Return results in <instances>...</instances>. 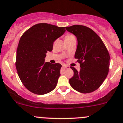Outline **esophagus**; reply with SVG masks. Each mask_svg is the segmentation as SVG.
I'll use <instances>...</instances> for the list:
<instances>
[{
    "label": "esophagus",
    "instance_id": "obj_1",
    "mask_svg": "<svg viewBox=\"0 0 123 123\" xmlns=\"http://www.w3.org/2000/svg\"><path fill=\"white\" fill-rule=\"evenodd\" d=\"M63 67H64V68H67V69L69 68V67H68V66L66 65H63Z\"/></svg>",
    "mask_w": 123,
    "mask_h": 123
}]
</instances>
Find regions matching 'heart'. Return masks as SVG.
<instances>
[{"mask_svg":"<svg viewBox=\"0 0 123 123\" xmlns=\"http://www.w3.org/2000/svg\"><path fill=\"white\" fill-rule=\"evenodd\" d=\"M74 39H76V38H75V37H74V36H72V35H71V34H68V35H67V36H65V42L69 41H71V40H74Z\"/></svg>","mask_w":123,"mask_h":123,"instance_id":"b5f03b06","label":"heart"}]
</instances>
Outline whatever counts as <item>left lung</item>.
<instances>
[{
    "label": "left lung",
    "mask_w": 123,
    "mask_h": 123,
    "mask_svg": "<svg viewBox=\"0 0 123 123\" xmlns=\"http://www.w3.org/2000/svg\"><path fill=\"white\" fill-rule=\"evenodd\" d=\"M75 35L78 46L75 58L80 64L78 71L71 67L74 76L69 80L73 89L82 93L97 90L107 76L110 65V55L102 39L93 30L82 25L65 27Z\"/></svg>",
    "instance_id": "obj_1"
}]
</instances>
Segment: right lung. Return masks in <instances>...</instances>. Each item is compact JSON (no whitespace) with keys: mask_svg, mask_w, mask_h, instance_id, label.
<instances>
[{"mask_svg":"<svg viewBox=\"0 0 123 123\" xmlns=\"http://www.w3.org/2000/svg\"><path fill=\"white\" fill-rule=\"evenodd\" d=\"M65 32V27L39 23L28 29L20 39L16 67L24 86L36 94H44L56 87L62 65L45 62L54 42Z\"/></svg>","mask_w":123,"mask_h":123,"instance_id":"right-lung-1","label":"right lung"}]
</instances>
